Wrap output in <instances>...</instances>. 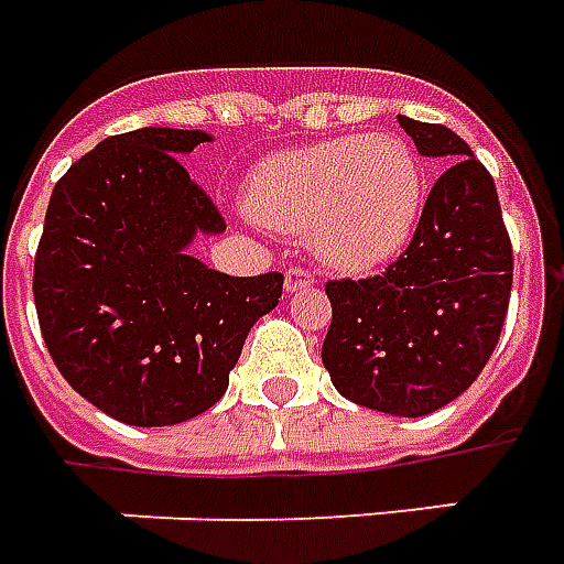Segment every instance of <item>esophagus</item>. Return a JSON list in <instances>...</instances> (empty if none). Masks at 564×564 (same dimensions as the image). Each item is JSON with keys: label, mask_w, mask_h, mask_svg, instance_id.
<instances>
[{"label": "esophagus", "mask_w": 564, "mask_h": 564, "mask_svg": "<svg viewBox=\"0 0 564 564\" xmlns=\"http://www.w3.org/2000/svg\"><path fill=\"white\" fill-rule=\"evenodd\" d=\"M315 282V275L310 273V270H303V267H289L285 270V291H303V289H310Z\"/></svg>", "instance_id": "1"}]
</instances>
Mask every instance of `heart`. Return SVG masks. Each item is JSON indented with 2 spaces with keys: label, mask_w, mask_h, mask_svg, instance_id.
<instances>
[{
  "label": "heart",
  "mask_w": 564,
  "mask_h": 564,
  "mask_svg": "<svg viewBox=\"0 0 564 564\" xmlns=\"http://www.w3.org/2000/svg\"><path fill=\"white\" fill-rule=\"evenodd\" d=\"M242 203L270 230H306L315 258L339 273H373L416 234L425 166L398 133L337 135L263 158Z\"/></svg>",
  "instance_id": "b5f03b06"
}]
</instances>
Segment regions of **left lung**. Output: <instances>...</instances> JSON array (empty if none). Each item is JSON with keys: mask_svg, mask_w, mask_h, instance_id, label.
<instances>
[{"mask_svg": "<svg viewBox=\"0 0 564 564\" xmlns=\"http://www.w3.org/2000/svg\"><path fill=\"white\" fill-rule=\"evenodd\" d=\"M422 158L449 163L431 187L413 242L373 279H334L322 361L352 403L419 419L455 401L501 337L513 249L498 191L462 135L398 118Z\"/></svg>", "mask_w": 564, "mask_h": 564, "instance_id": "left-lung-1", "label": "left lung"}]
</instances>
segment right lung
I'll list each match as a JSON object with an SVG mask.
<instances>
[{"label": "right lung", "instance_id": "add662e5", "mask_svg": "<svg viewBox=\"0 0 564 564\" xmlns=\"http://www.w3.org/2000/svg\"><path fill=\"white\" fill-rule=\"evenodd\" d=\"M206 130L109 135L51 194L33 294L54 365L106 416L161 429L221 401L254 322L275 310L282 273L227 275L191 254L225 234L182 154Z\"/></svg>", "mask_w": 564, "mask_h": 564}]
</instances>
